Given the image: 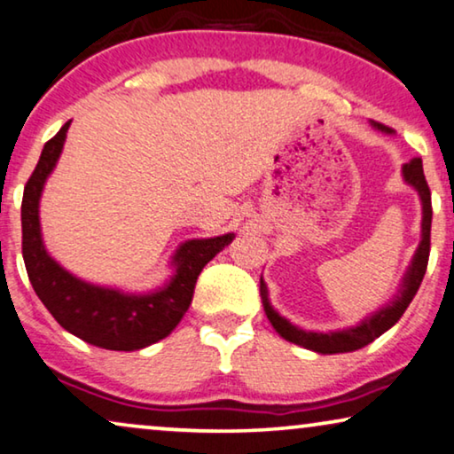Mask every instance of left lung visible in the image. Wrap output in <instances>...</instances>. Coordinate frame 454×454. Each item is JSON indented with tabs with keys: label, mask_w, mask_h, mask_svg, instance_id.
<instances>
[{
	"label": "left lung",
	"mask_w": 454,
	"mask_h": 454,
	"mask_svg": "<svg viewBox=\"0 0 454 454\" xmlns=\"http://www.w3.org/2000/svg\"><path fill=\"white\" fill-rule=\"evenodd\" d=\"M373 129L382 132H392L388 126L372 122ZM403 178L404 183L413 186V189L419 192L421 199V240L419 247H417L413 259H411V265L407 274L403 278L401 288H398V294L390 301L388 305L382 307V309L373 313V316L365 317L364 322L353 325V328L347 330H336V332H307L301 330L297 325H293L286 317H282L274 307H271L268 299V286H265L263 278L259 280V294H262L265 316L274 325V330L280 334L284 340L299 344V347L316 350V353L322 355H334V353H350V350L364 348L365 344L376 340L378 336H382L386 330H390L395 325L411 301H413L417 288H419L421 280H424L426 270H427V259H430V231H432V195L430 186L426 183L424 176V164H421L419 157H413L409 164L403 166Z\"/></svg>",
	"instance_id": "left-lung-1"
}]
</instances>
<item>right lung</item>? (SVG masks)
<instances>
[{
    "mask_svg": "<svg viewBox=\"0 0 454 454\" xmlns=\"http://www.w3.org/2000/svg\"><path fill=\"white\" fill-rule=\"evenodd\" d=\"M66 122L45 143L39 164L30 174L22 195V257L28 280L56 322L81 340L107 350H138L166 338L189 309L201 270L231 245L234 234L186 240L176 249L170 282L153 293L130 294L97 286L72 276L50 253L41 239L39 201L45 180L56 168L64 149Z\"/></svg>",
    "mask_w": 454,
    "mask_h": 454,
    "instance_id": "right-lung-1",
    "label": "right lung"
}]
</instances>
